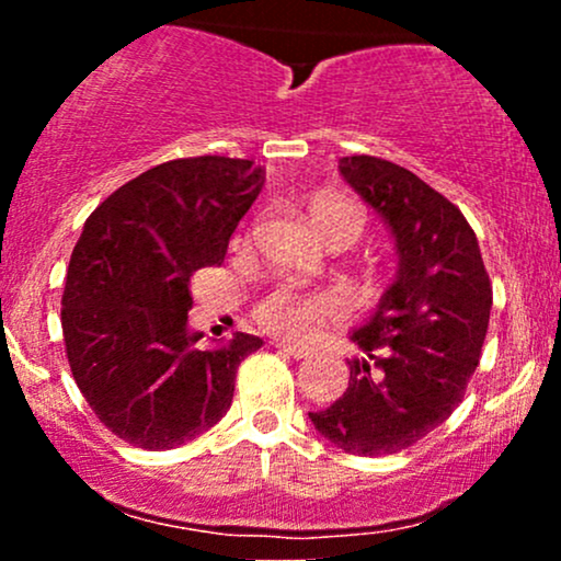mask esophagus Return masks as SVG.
I'll return each mask as SVG.
<instances>
[{
  "instance_id": "34e87169",
  "label": "esophagus",
  "mask_w": 561,
  "mask_h": 561,
  "mask_svg": "<svg viewBox=\"0 0 561 561\" xmlns=\"http://www.w3.org/2000/svg\"><path fill=\"white\" fill-rule=\"evenodd\" d=\"M274 347L276 351H282V353H287V356H293V358H308V347H300V345H289V343H279V340H276L274 343Z\"/></svg>"
}]
</instances>
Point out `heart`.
Wrapping results in <instances>:
<instances>
[{
    "label": "heart",
    "mask_w": 561,
    "mask_h": 561,
    "mask_svg": "<svg viewBox=\"0 0 561 561\" xmlns=\"http://www.w3.org/2000/svg\"><path fill=\"white\" fill-rule=\"evenodd\" d=\"M313 227L332 248H351L358 242L364 231V216L351 199L334 195V192H319L308 205ZM343 311V302L332 293H306L295 287H276L263 295L255 306V321L266 332L282 340L313 337L327 321L337 319Z\"/></svg>",
    "instance_id": "obj_1"
}]
</instances>
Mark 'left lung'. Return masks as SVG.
<instances>
[{"label": "left lung", "mask_w": 561, "mask_h": 561, "mask_svg": "<svg viewBox=\"0 0 561 561\" xmlns=\"http://www.w3.org/2000/svg\"><path fill=\"white\" fill-rule=\"evenodd\" d=\"M345 182L396 237L398 274L377 311L351 340L347 390L311 411L332 446L356 456H388L433 433L465 401L480 364L493 287L465 214L390 160H340Z\"/></svg>", "instance_id": "obj_1"}]
</instances>
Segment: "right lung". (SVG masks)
<instances>
[{
    "mask_svg": "<svg viewBox=\"0 0 561 561\" xmlns=\"http://www.w3.org/2000/svg\"><path fill=\"white\" fill-rule=\"evenodd\" d=\"M263 186L253 160L179 158L118 186L87 218L68 263L62 337L96 420L137 448L195 440L229 411L237 366L263 345L237 332L199 351L190 279L224 261Z\"/></svg>",
    "mask_w": 561,
    "mask_h": 561,
    "instance_id": "add662e5",
    "label": "right lung"
}]
</instances>
